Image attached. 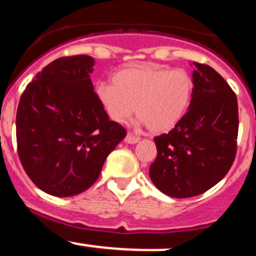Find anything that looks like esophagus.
Returning <instances> with one entry per match:
<instances>
[{
  "mask_svg": "<svg viewBox=\"0 0 256 256\" xmlns=\"http://www.w3.org/2000/svg\"><path fill=\"white\" fill-rule=\"evenodd\" d=\"M140 141V138H136V136L131 135V134H128V135L125 136V142L126 144H136Z\"/></svg>",
  "mask_w": 256,
  "mask_h": 256,
  "instance_id": "34e87169",
  "label": "esophagus"
}]
</instances>
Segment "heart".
Returning <instances> with one entry per match:
<instances>
[{"mask_svg":"<svg viewBox=\"0 0 256 256\" xmlns=\"http://www.w3.org/2000/svg\"><path fill=\"white\" fill-rule=\"evenodd\" d=\"M194 80L182 68L144 64L122 68L114 82L100 81L95 96L114 122L122 124L136 108L138 125L152 134H165L178 126L191 104Z\"/></svg>","mask_w":256,"mask_h":256,"instance_id":"b5f03b06","label":"heart"}]
</instances>
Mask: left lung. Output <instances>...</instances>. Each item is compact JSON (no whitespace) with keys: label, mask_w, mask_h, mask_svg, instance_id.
<instances>
[{"label":"left lung","mask_w":256,"mask_h":256,"mask_svg":"<svg viewBox=\"0 0 256 256\" xmlns=\"http://www.w3.org/2000/svg\"><path fill=\"white\" fill-rule=\"evenodd\" d=\"M194 94L188 112L168 134L154 138V185L171 198L196 196L216 185L236 154V95L212 68L194 62Z\"/></svg>","instance_id":"8db88e82"}]
</instances>
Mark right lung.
<instances>
[{
	"label": "right lung",
	"mask_w": 256,
	"mask_h": 256,
	"mask_svg": "<svg viewBox=\"0 0 256 256\" xmlns=\"http://www.w3.org/2000/svg\"><path fill=\"white\" fill-rule=\"evenodd\" d=\"M94 66V57L86 54L54 60L20 98V160L32 182L52 196H75L88 190L126 136L96 98L90 78Z\"/></svg>",
	"instance_id": "obj_1"
}]
</instances>
